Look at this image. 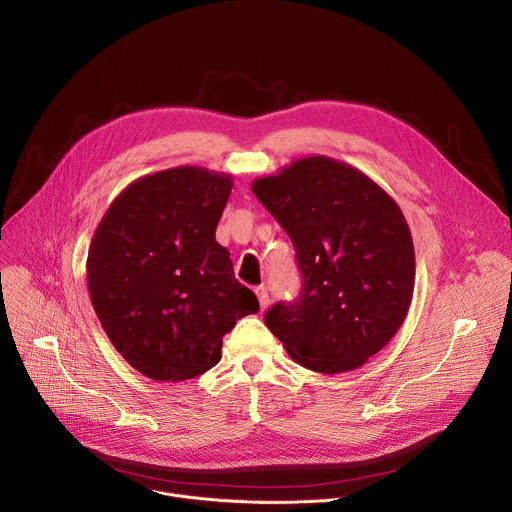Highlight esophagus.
I'll return each mask as SVG.
<instances>
[{"label":"esophagus","instance_id":"obj_1","mask_svg":"<svg viewBox=\"0 0 512 512\" xmlns=\"http://www.w3.org/2000/svg\"><path fill=\"white\" fill-rule=\"evenodd\" d=\"M255 294H257V300H259L261 310H265V308L269 306V294H267V287H265V285L255 287Z\"/></svg>","mask_w":512,"mask_h":512}]
</instances>
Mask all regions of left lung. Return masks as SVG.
I'll return each mask as SVG.
<instances>
[{
    "label": "left lung",
    "instance_id": "obj_1",
    "mask_svg": "<svg viewBox=\"0 0 512 512\" xmlns=\"http://www.w3.org/2000/svg\"><path fill=\"white\" fill-rule=\"evenodd\" d=\"M253 194L296 247L298 300L265 324L302 367L336 375L362 367L405 322L415 251L399 204L367 174L328 156L257 178Z\"/></svg>",
    "mask_w": 512,
    "mask_h": 512
}]
</instances>
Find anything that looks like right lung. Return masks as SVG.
<instances>
[{"instance_id": "obj_1", "label": "right lung", "mask_w": 512, "mask_h": 512, "mask_svg": "<svg viewBox=\"0 0 512 512\" xmlns=\"http://www.w3.org/2000/svg\"><path fill=\"white\" fill-rule=\"evenodd\" d=\"M233 178L178 166L131 182L107 208L87 257L91 304L117 352L154 381L194 379L223 336L259 310L216 225Z\"/></svg>"}]
</instances>
